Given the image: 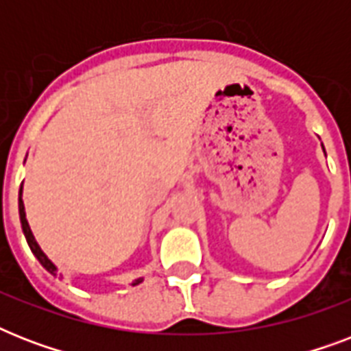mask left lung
<instances>
[{
    "mask_svg": "<svg viewBox=\"0 0 351 351\" xmlns=\"http://www.w3.org/2000/svg\"><path fill=\"white\" fill-rule=\"evenodd\" d=\"M322 149H324V147H322Z\"/></svg>",
    "mask_w": 351,
    "mask_h": 351,
    "instance_id": "1",
    "label": "left lung"
}]
</instances>
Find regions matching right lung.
<instances>
[{
    "mask_svg": "<svg viewBox=\"0 0 351 351\" xmlns=\"http://www.w3.org/2000/svg\"><path fill=\"white\" fill-rule=\"evenodd\" d=\"M21 189H23V186H21ZM21 189H19V198H18V206H19V220H21V230H23V234L25 239H27V244H29L30 251L34 253V256L40 261V264L43 267H45L47 271L51 273V275H54L56 277L58 275V267L52 264V261L49 258V256L43 253V250L40 247V244L36 242L34 234H32V231H30V226L29 222H27V215H25V204H23V198H21ZM62 277V275H60ZM143 278H136V280H132V286H136V284L142 282Z\"/></svg>",
    "mask_w": 351,
    "mask_h": 351,
    "instance_id": "add662e5",
    "label": "right lung"
}]
</instances>
